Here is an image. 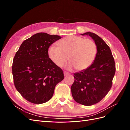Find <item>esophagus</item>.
<instances>
[{
  "label": "esophagus",
  "instance_id": "1",
  "mask_svg": "<svg viewBox=\"0 0 130 130\" xmlns=\"http://www.w3.org/2000/svg\"><path fill=\"white\" fill-rule=\"evenodd\" d=\"M69 75V73L66 72H64V76H67V75Z\"/></svg>",
  "mask_w": 130,
  "mask_h": 130
}]
</instances>
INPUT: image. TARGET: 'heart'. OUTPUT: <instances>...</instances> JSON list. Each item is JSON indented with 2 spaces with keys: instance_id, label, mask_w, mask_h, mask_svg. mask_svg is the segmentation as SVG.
I'll use <instances>...</instances> for the list:
<instances>
[{
  "instance_id": "obj_1",
  "label": "heart",
  "mask_w": 130,
  "mask_h": 130,
  "mask_svg": "<svg viewBox=\"0 0 130 130\" xmlns=\"http://www.w3.org/2000/svg\"><path fill=\"white\" fill-rule=\"evenodd\" d=\"M58 44V46L50 47L48 55L58 67L63 66L68 58L70 63L67 68L72 69L74 67L77 71H81L89 67L96 57L97 46L90 39L70 36L63 39Z\"/></svg>"
}]
</instances>
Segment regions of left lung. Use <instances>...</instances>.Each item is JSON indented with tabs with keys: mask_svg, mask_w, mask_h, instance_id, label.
<instances>
[{
	"mask_svg": "<svg viewBox=\"0 0 130 130\" xmlns=\"http://www.w3.org/2000/svg\"><path fill=\"white\" fill-rule=\"evenodd\" d=\"M81 35L92 38L97 46V53L89 67L74 74L71 91L77 103L90 106L99 103L111 89L116 64L111 49L103 39L91 32Z\"/></svg>",
	"mask_w": 130,
	"mask_h": 130,
	"instance_id": "1",
	"label": "left lung"
}]
</instances>
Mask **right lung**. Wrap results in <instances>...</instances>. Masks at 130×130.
<instances>
[{"mask_svg": "<svg viewBox=\"0 0 130 130\" xmlns=\"http://www.w3.org/2000/svg\"><path fill=\"white\" fill-rule=\"evenodd\" d=\"M61 38L58 35L37 33L23 42L15 53L12 68L15 87L31 103L49 101L56 85L63 80V72L48 55L49 46Z\"/></svg>", "mask_w": 130, "mask_h": 130, "instance_id": "right-lung-1", "label": "right lung"}]
</instances>
